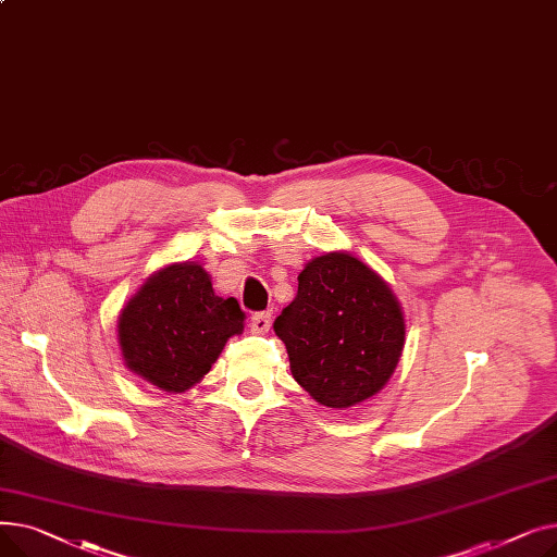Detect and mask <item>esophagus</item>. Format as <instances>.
<instances>
[{
	"label": "esophagus",
	"mask_w": 557,
	"mask_h": 557,
	"mask_svg": "<svg viewBox=\"0 0 557 557\" xmlns=\"http://www.w3.org/2000/svg\"><path fill=\"white\" fill-rule=\"evenodd\" d=\"M271 323H273L271 311H261L250 318V327L255 334H267L271 330Z\"/></svg>",
	"instance_id": "34e87169"
}]
</instances>
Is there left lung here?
Listing matches in <instances>:
<instances>
[{
    "label": "left lung",
    "mask_w": 557,
    "mask_h": 557,
    "mask_svg": "<svg viewBox=\"0 0 557 557\" xmlns=\"http://www.w3.org/2000/svg\"><path fill=\"white\" fill-rule=\"evenodd\" d=\"M273 327L296 382L318 404L338 411L388 384L406 341L404 309L391 284L343 250L305 263L298 296Z\"/></svg>",
    "instance_id": "1"
}]
</instances>
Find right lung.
I'll return each instance as SVG.
<instances>
[{"mask_svg":"<svg viewBox=\"0 0 557 557\" xmlns=\"http://www.w3.org/2000/svg\"><path fill=\"white\" fill-rule=\"evenodd\" d=\"M234 298L214 294L198 261L166 263L146 277L116 320L126 368L164 393H187L210 372L227 338L244 332Z\"/></svg>","mask_w":557,"mask_h":557,"instance_id":"add662e5","label":"right lung"}]
</instances>
